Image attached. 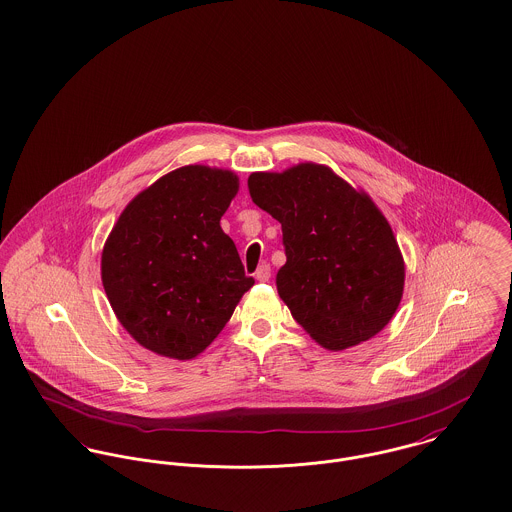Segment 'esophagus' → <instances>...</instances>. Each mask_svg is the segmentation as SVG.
Masks as SVG:
<instances>
[{"instance_id": "obj_1", "label": "esophagus", "mask_w": 512, "mask_h": 512, "mask_svg": "<svg viewBox=\"0 0 512 512\" xmlns=\"http://www.w3.org/2000/svg\"><path fill=\"white\" fill-rule=\"evenodd\" d=\"M255 279H257L259 283H267V281L271 279V267H269L267 263L259 265V269H257V273H255Z\"/></svg>"}]
</instances>
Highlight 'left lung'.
<instances>
[{
  "mask_svg": "<svg viewBox=\"0 0 512 512\" xmlns=\"http://www.w3.org/2000/svg\"><path fill=\"white\" fill-rule=\"evenodd\" d=\"M247 186L283 228L277 290L292 318L330 351L377 336L400 304L404 261L375 202L316 163L253 172Z\"/></svg>",
  "mask_w": 512,
  "mask_h": 512,
  "instance_id": "left-lung-1",
  "label": "left lung"
}]
</instances>
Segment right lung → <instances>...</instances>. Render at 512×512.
I'll return each instance as SVG.
<instances>
[{"mask_svg":"<svg viewBox=\"0 0 512 512\" xmlns=\"http://www.w3.org/2000/svg\"><path fill=\"white\" fill-rule=\"evenodd\" d=\"M237 188L231 171L180 167L139 192L115 222L102 283L117 320L143 347L196 357L255 284L220 226Z\"/></svg>","mask_w":512,"mask_h":512,"instance_id":"right-lung-1","label":"right lung"}]
</instances>
